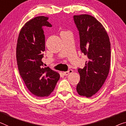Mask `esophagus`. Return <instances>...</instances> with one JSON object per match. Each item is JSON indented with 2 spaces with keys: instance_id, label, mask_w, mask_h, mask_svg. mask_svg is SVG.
<instances>
[{
  "instance_id": "obj_1",
  "label": "esophagus",
  "mask_w": 126,
  "mask_h": 126,
  "mask_svg": "<svg viewBox=\"0 0 126 126\" xmlns=\"http://www.w3.org/2000/svg\"><path fill=\"white\" fill-rule=\"evenodd\" d=\"M73 71L72 70L70 69V70H69L67 71H65V72H63V73L65 75H68L69 74H71V73H73Z\"/></svg>"
}]
</instances>
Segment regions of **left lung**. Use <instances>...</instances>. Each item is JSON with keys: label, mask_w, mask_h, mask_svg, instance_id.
<instances>
[{"label": "left lung", "mask_w": 126, "mask_h": 126, "mask_svg": "<svg viewBox=\"0 0 126 126\" xmlns=\"http://www.w3.org/2000/svg\"><path fill=\"white\" fill-rule=\"evenodd\" d=\"M74 20L79 30L80 50L88 57L85 66L78 69L80 82L77 91L80 96L91 97L101 88L109 74L110 39L103 25L94 17L75 15Z\"/></svg>", "instance_id": "left-lung-1"}]
</instances>
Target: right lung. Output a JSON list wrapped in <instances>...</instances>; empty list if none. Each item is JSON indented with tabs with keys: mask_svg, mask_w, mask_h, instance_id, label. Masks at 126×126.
I'll use <instances>...</instances> for the list:
<instances>
[{
	"mask_svg": "<svg viewBox=\"0 0 126 126\" xmlns=\"http://www.w3.org/2000/svg\"><path fill=\"white\" fill-rule=\"evenodd\" d=\"M48 17L37 16L26 22L17 39L16 59L19 73L29 91L37 97L49 96L60 79V74L43 67L42 59L45 51L42 27H52Z\"/></svg>",
	"mask_w": 126,
	"mask_h": 126,
	"instance_id": "right-lung-1",
	"label": "right lung"
}]
</instances>
